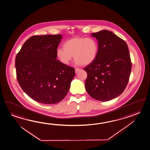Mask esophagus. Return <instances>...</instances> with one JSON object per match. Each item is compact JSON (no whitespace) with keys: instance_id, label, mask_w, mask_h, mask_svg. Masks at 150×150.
<instances>
[{"instance_id":"1","label":"esophagus","mask_w":150,"mask_h":150,"mask_svg":"<svg viewBox=\"0 0 150 150\" xmlns=\"http://www.w3.org/2000/svg\"><path fill=\"white\" fill-rule=\"evenodd\" d=\"M81 70V69H78V68H76V69H75V72H76V73H78L79 71Z\"/></svg>"}]
</instances>
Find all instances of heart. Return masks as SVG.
Returning a JSON list of instances; mask_svg holds the SVG:
<instances>
[{"instance_id": "b5f03b06", "label": "heart", "mask_w": 150, "mask_h": 150, "mask_svg": "<svg viewBox=\"0 0 150 150\" xmlns=\"http://www.w3.org/2000/svg\"><path fill=\"white\" fill-rule=\"evenodd\" d=\"M63 47L56 50V55L65 65L70 63L73 55L76 64H89L96 58L98 52V42L93 37H74L64 42Z\"/></svg>"}]
</instances>
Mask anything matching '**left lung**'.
Returning <instances> with one entry per match:
<instances>
[{
  "mask_svg": "<svg viewBox=\"0 0 150 150\" xmlns=\"http://www.w3.org/2000/svg\"><path fill=\"white\" fill-rule=\"evenodd\" d=\"M98 44L96 58L84 69L86 90L94 99L108 101L122 94L129 81L132 62L126 42L108 30L92 33Z\"/></svg>",
  "mask_w": 150,
  "mask_h": 150,
  "instance_id": "1",
  "label": "left lung"
}]
</instances>
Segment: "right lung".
I'll use <instances>...</instances> for the list:
<instances>
[{
	"instance_id": "right-lung-1",
	"label": "right lung",
	"mask_w": 150,
	"mask_h": 150,
	"mask_svg": "<svg viewBox=\"0 0 150 150\" xmlns=\"http://www.w3.org/2000/svg\"><path fill=\"white\" fill-rule=\"evenodd\" d=\"M61 35H34L24 42L15 58L16 77L33 100L45 104L61 102L75 76L74 68L57 59Z\"/></svg>"
}]
</instances>
